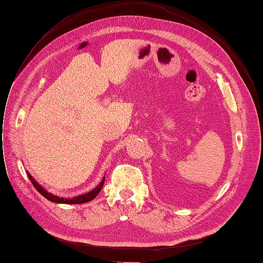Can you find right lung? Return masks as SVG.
<instances>
[{
    "instance_id": "right-lung-1",
    "label": "right lung",
    "mask_w": 263,
    "mask_h": 263,
    "mask_svg": "<svg viewBox=\"0 0 263 263\" xmlns=\"http://www.w3.org/2000/svg\"><path fill=\"white\" fill-rule=\"evenodd\" d=\"M27 176L29 178V180L31 181V183L33 184V186L35 187V190L41 194V195L43 197H45L46 199H48L52 202H56V203H69V205H72V203H84V202H87V201H91L92 199H94L97 194H99L104 185V182H105V177H103L102 181L100 182L99 185H97L95 189H93L92 191L87 192V193H84V194H81V195H77V196H73V197H61V196H57V195H54V194H52L51 192H48L47 190H45L42 185H40L39 184L34 178L31 176L30 173H29L27 171Z\"/></svg>"
}]
</instances>
